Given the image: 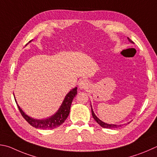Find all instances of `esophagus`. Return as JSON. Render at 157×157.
Masks as SVG:
<instances>
[{
    "label": "esophagus",
    "mask_w": 157,
    "mask_h": 157,
    "mask_svg": "<svg viewBox=\"0 0 157 157\" xmlns=\"http://www.w3.org/2000/svg\"><path fill=\"white\" fill-rule=\"evenodd\" d=\"M88 86V82L86 79H82L79 82V88L80 89H86Z\"/></svg>",
    "instance_id": "esophagus-1"
}]
</instances>
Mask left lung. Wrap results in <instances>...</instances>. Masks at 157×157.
Masks as SVG:
<instances>
[{
  "label": "left lung",
  "mask_w": 157,
  "mask_h": 157,
  "mask_svg": "<svg viewBox=\"0 0 157 157\" xmlns=\"http://www.w3.org/2000/svg\"><path fill=\"white\" fill-rule=\"evenodd\" d=\"M128 40H129L130 42H131V43H133V44H134V42H133L132 40H130L129 38H128ZM90 106H91V113H92L93 117L94 118V119H95V120L97 122H98V124L100 125V126H101L102 128H111V129H113V128H119V127H121V126H123V124H121V125L109 124H106V123H105V122L102 121L101 120H100V119H99L98 117H97V116L95 115V114L94 113L93 110V108H92V106H91V104H90ZM130 122H128V124H130Z\"/></svg>",
  "instance_id": "1"
}]
</instances>
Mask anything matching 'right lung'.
<instances>
[{"mask_svg": "<svg viewBox=\"0 0 157 157\" xmlns=\"http://www.w3.org/2000/svg\"><path fill=\"white\" fill-rule=\"evenodd\" d=\"M77 89H78L77 87L74 88L67 93V95L65 96L64 101H62V104H61L60 107H59V109L57 110V112L53 115L51 116L50 117H48L47 119H34L28 116L21 109V107L18 106V104H17V101L16 100V98H15L16 103L17 106H18V108L22 116L23 117L25 120L31 126H32L36 128H40V129H54V128H58L63 124L64 121L68 117V116H69L71 103H72L73 99L75 98V95H77V92H78Z\"/></svg>", "mask_w": 157, "mask_h": 157, "instance_id": "1", "label": "right lung"}]
</instances>
